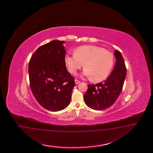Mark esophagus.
Here are the masks:
<instances>
[{
	"mask_svg": "<svg viewBox=\"0 0 153 153\" xmlns=\"http://www.w3.org/2000/svg\"><path fill=\"white\" fill-rule=\"evenodd\" d=\"M74 81H75V83H76V84H78V83H79V81L77 80V79H75Z\"/></svg>",
	"mask_w": 153,
	"mask_h": 153,
	"instance_id": "esophagus-1",
	"label": "esophagus"
}]
</instances>
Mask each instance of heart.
I'll use <instances>...</instances> for the list:
<instances>
[{"label": "heart", "mask_w": 153, "mask_h": 153, "mask_svg": "<svg viewBox=\"0 0 153 153\" xmlns=\"http://www.w3.org/2000/svg\"><path fill=\"white\" fill-rule=\"evenodd\" d=\"M114 62L113 54L100 46L83 45L77 48L73 55H66L65 64L75 74L83 65V75L93 82H100L110 74Z\"/></svg>", "instance_id": "heart-1"}]
</instances>
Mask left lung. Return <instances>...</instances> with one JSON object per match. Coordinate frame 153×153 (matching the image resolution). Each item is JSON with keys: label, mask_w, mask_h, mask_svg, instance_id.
Instances as JSON below:
<instances>
[{"label": "left lung", "mask_w": 153, "mask_h": 153, "mask_svg": "<svg viewBox=\"0 0 153 153\" xmlns=\"http://www.w3.org/2000/svg\"><path fill=\"white\" fill-rule=\"evenodd\" d=\"M116 62L111 74L105 81L96 85H88L83 96L86 104L90 108L102 111L112 105L122 90L126 76L125 61L120 52L114 53Z\"/></svg>", "instance_id": "obj_1"}]
</instances>
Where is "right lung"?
<instances>
[{
	"label": "right lung",
	"instance_id": "obj_1",
	"mask_svg": "<svg viewBox=\"0 0 153 153\" xmlns=\"http://www.w3.org/2000/svg\"><path fill=\"white\" fill-rule=\"evenodd\" d=\"M64 41L53 40L40 46L28 65L30 88L37 102L48 111L64 109L71 102L74 79L65 62Z\"/></svg>",
	"mask_w": 153,
	"mask_h": 153
}]
</instances>
